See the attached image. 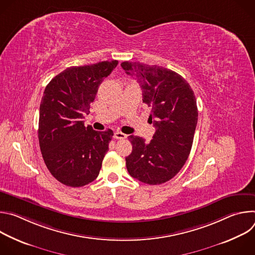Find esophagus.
Masks as SVG:
<instances>
[{"label": "esophagus", "mask_w": 255, "mask_h": 255, "mask_svg": "<svg viewBox=\"0 0 255 255\" xmlns=\"http://www.w3.org/2000/svg\"><path fill=\"white\" fill-rule=\"evenodd\" d=\"M114 138H115V139H126V138H127V135L124 134V133H122V132H120V131H116V132L114 133Z\"/></svg>", "instance_id": "esophagus-1"}]
</instances>
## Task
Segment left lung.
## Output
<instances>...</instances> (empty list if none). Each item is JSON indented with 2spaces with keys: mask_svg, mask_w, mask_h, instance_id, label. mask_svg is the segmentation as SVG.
Instances as JSON below:
<instances>
[{
  "mask_svg": "<svg viewBox=\"0 0 255 255\" xmlns=\"http://www.w3.org/2000/svg\"><path fill=\"white\" fill-rule=\"evenodd\" d=\"M121 66L141 87L143 103L151 110L155 133L150 142L131 135L126 157L129 174L148 185L171 179L186 163L198 122L197 101L189 83L158 65L124 61Z\"/></svg>",
  "mask_w": 255,
  "mask_h": 255,
  "instance_id": "obj_1",
  "label": "left lung"
}]
</instances>
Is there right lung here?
<instances>
[{
	"instance_id": "right-lung-1",
	"label": "right lung",
	"mask_w": 255,
	"mask_h": 255,
	"mask_svg": "<svg viewBox=\"0 0 255 255\" xmlns=\"http://www.w3.org/2000/svg\"><path fill=\"white\" fill-rule=\"evenodd\" d=\"M117 64L112 60L67 67L44 90L39 109V146L48 170L65 186H86L100 173L114 133L86 127L83 118L90 113L99 86Z\"/></svg>"
}]
</instances>
